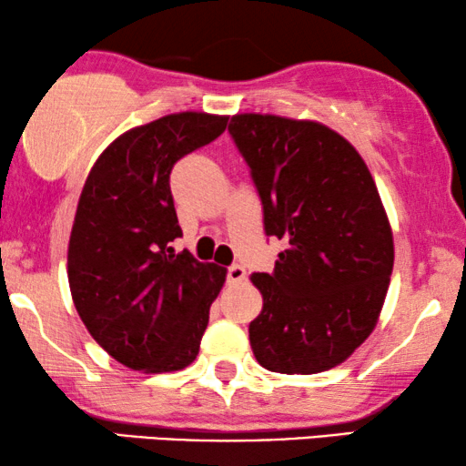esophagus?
Returning a JSON list of instances; mask_svg holds the SVG:
<instances>
[{
    "label": "esophagus",
    "instance_id": "obj_1",
    "mask_svg": "<svg viewBox=\"0 0 466 466\" xmlns=\"http://www.w3.org/2000/svg\"><path fill=\"white\" fill-rule=\"evenodd\" d=\"M227 279L231 284H238L241 279H246V269L241 265H231L227 271Z\"/></svg>",
    "mask_w": 466,
    "mask_h": 466
}]
</instances>
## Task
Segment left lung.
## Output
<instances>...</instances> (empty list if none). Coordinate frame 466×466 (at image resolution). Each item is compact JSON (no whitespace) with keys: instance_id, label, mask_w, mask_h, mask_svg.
<instances>
[{"instance_id":"8db88e82","label":"left lung","mask_w":466,"mask_h":466,"mask_svg":"<svg viewBox=\"0 0 466 466\" xmlns=\"http://www.w3.org/2000/svg\"><path fill=\"white\" fill-rule=\"evenodd\" d=\"M228 131L282 239L273 273H252L263 309L250 346L265 369L329 371L373 333L394 265L392 228L371 171L318 120L235 114Z\"/></svg>"}]
</instances>
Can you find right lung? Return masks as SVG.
I'll return each mask as SVG.
<instances>
[{"mask_svg":"<svg viewBox=\"0 0 466 466\" xmlns=\"http://www.w3.org/2000/svg\"><path fill=\"white\" fill-rule=\"evenodd\" d=\"M227 123L177 112L133 127L101 152L82 187L67 246L69 290L93 339L133 371H180L199 354L227 269L169 246L182 235L169 174Z\"/></svg>","mask_w":466,"mask_h":466,"instance_id":"add662e5","label":"right lung"}]
</instances>
